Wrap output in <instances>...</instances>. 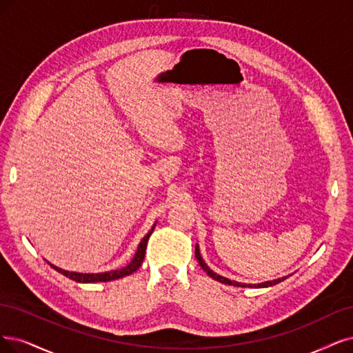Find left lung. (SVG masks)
Returning <instances> with one entry per match:
<instances>
[{"instance_id":"1","label":"left lung","mask_w":353,"mask_h":353,"mask_svg":"<svg viewBox=\"0 0 353 353\" xmlns=\"http://www.w3.org/2000/svg\"><path fill=\"white\" fill-rule=\"evenodd\" d=\"M194 256H196V259H198V262H199L201 268L206 272V275H210L212 279H215V281H218V282H221V283H225V285H234V286H241V288H268V286L276 285V283H279V282L285 281V279L288 278V276H291V275H288V276L278 278V279H273V281H266V282H262V283H241V282L231 281V279H228V278H225V276H221V275H218V273H215L210 266H208V265L205 263V260H203V259H202V256H201L199 245H198V244H196V247H194Z\"/></svg>"}]
</instances>
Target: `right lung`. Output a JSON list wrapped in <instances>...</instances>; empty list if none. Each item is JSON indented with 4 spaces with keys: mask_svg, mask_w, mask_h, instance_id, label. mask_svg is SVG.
I'll use <instances>...</instances> for the list:
<instances>
[{
    "mask_svg": "<svg viewBox=\"0 0 353 353\" xmlns=\"http://www.w3.org/2000/svg\"><path fill=\"white\" fill-rule=\"evenodd\" d=\"M155 228V224L152 225V228L148 231V234L145 237H143L138 245L137 249V253L135 256L132 257V260L130 262L122 268V269H114V270H110V272H100V273H80V272H68V270H63L55 265H49L54 268L57 272L62 273L63 276H67L75 282H80V283H94V282H109V281H114V279H121L123 276H128L130 275V273H134L139 269V266L142 265L143 262V256H145V250H147V244H148V239L152 234Z\"/></svg>",
    "mask_w": 353,
    "mask_h": 353,
    "instance_id": "add662e5",
    "label": "right lung"
}]
</instances>
